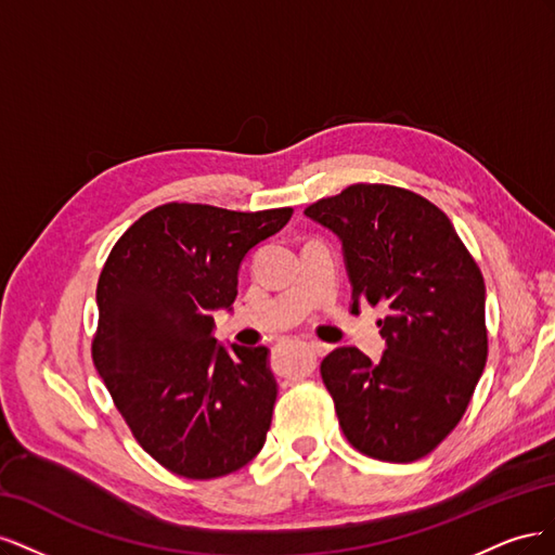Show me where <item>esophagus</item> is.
Masks as SVG:
<instances>
[{
  "label": "esophagus",
  "mask_w": 555,
  "mask_h": 555,
  "mask_svg": "<svg viewBox=\"0 0 555 555\" xmlns=\"http://www.w3.org/2000/svg\"><path fill=\"white\" fill-rule=\"evenodd\" d=\"M308 347L312 349V354H317V357H324V354H328V345L326 343H319V340H310L308 343Z\"/></svg>",
  "instance_id": "obj_1"
}]
</instances>
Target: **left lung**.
Returning <instances> with one entry per match:
<instances>
[{
  "label": "left lung",
  "mask_w": 555,
  "mask_h": 555,
  "mask_svg": "<svg viewBox=\"0 0 555 555\" xmlns=\"http://www.w3.org/2000/svg\"><path fill=\"white\" fill-rule=\"evenodd\" d=\"M306 215L343 241L351 310H389L377 363L338 347L319 367L345 438L377 461L424 459L459 426L489 357L479 266L449 217L405 188L357 182Z\"/></svg>",
  "instance_id": "1"
}]
</instances>
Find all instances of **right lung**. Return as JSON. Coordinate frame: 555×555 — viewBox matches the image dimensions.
I'll use <instances>...</instances> for the list:
<instances>
[{"mask_svg":"<svg viewBox=\"0 0 555 555\" xmlns=\"http://www.w3.org/2000/svg\"><path fill=\"white\" fill-rule=\"evenodd\" d=\"M292 212L173 201L141 215L102 268L94 367L137 442L178 477L231 475L266 442L268 349L217 345L212 310L236 300L243 257Z\"/></svg>","mask_w":555,"mask_h":555,"instance_id":"add662e5","label":"right lung"}]
</instances>
